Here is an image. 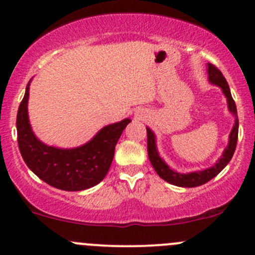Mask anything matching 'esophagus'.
<instances>
[{
    "instance_id": "34e87169",
    "label": "esophagus",
    "mask_w": 255,
    "mask_h": 255,
    "mask_svg": "<svg viewBox=\"0 0 255 255\" xmlns=\"http://www.w3.org/2000/svg\"><path fill=\"white\" fill-rule=\"evenodd\" d=\"M135 118L139 119V120H145L146 119V115H145L144 113H137L136 115H135Z\"/></svg>"
}]
</instances>
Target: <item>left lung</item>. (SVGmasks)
I'll use <instances>...</instances> for the list:
<instances>
[{"label": "left lung", "instance_id": "obj_1", "mask_svg": "<svg viewBox=\"0 0 255 255\" xmlns=\"http://www.w3.org/2000/svg\"><path fill=\"white\" fill-rule=\"evenodd\" d=\"M207 73H209V80L211 84L217 85L223 91L224 96L227 97L228 102V108L229 111L235 116V125H234L233 129L230 131L229 135V142L228 146L225 147V150L222 154V157L219 158L215 165L211 168H207L205 170H199V171H193L188 172V174H180V172L172 170L164 160L162 159L157 151L156 146V136H154L153 131L150 128L146 127L147 130V153L148 158H150V162L156 172L159 175V177H162L163 180L166 182L174 184V186L178 187H186V188H192V187H198L201 184L209 182L210 180H212L213 177L217 176L223 169L227 166L228 163L230 162V159L233 158L234 152H235L236 144H238V136H239V119H238V110H236V104L234 102L233 97H231L229 85H228L227 80L222 74V72L219 71L216 66H213L212 63H207Z\"/></svg>", "mask_w": 255, "mask_h": 255}]
</instances>
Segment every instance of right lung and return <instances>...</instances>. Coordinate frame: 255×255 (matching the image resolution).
Returning a JSON list of instances; mask_svg holds the SVG:
<instances>
[{
  "label": "right lung",
  "instance_id": "right-lung-1",
  "mask_svg": "<svg viewBox=\"0 0 255 255\" xmlns=\"http://www.w3.org/2000/svg\"><path fill=\"white\" fill-rule=\"evenodd\" d=\"M28 90L30 83L16 115L17 144L26 165L44 182L62 191H84L98 184L109 171L115 146L130 120L105 126L89 142L79 147L48 146L32 131L27 114Z\"/></svg>",
  "mask_w": 255,
  "mask_h": 255
}]
</instances>
